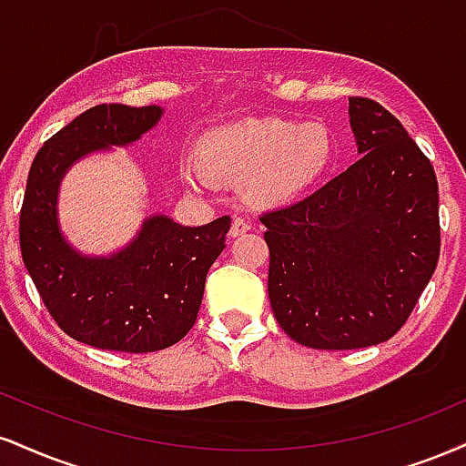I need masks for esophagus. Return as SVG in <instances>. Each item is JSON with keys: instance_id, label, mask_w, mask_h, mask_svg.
I'll list each match as a JSON object with an SVG mask.
<instances>
[{"instance_id": "esophagus-1", "label": "esophagus", "mask_w": 466, "mask_h": 466, "mask_svg": "<svg viewBox=\"0 0 466 466\" xmlns=\"http://www.w3.org/2000/svg\"><path fill=\"white\" fill-rule=\"evenodd\" d=\"M248 229H251V223L248 221V218L237 217V218H234V221H232V228H229V237H232V238L243 237V234L248 232Z\"/></svg>"}]
</instances>
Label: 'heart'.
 I'll use <instances>...</instances> for the list:
<instances>
[{"mask_svg":"<svg viewBox=\"0 0 466 466\" xmlns=\"http://www.w3.org/2000/svg\"><path fill=\"white\" fill-rule=\"evenodd\" d=\"M336 160L334 132L325 123L278 116L245 119L201 134L193 147L199 177L217 187L245 184L260 206L299 198L321 182Z\"/></svg>","mask_w":466,"mask_h":466,"instance_id":"obj_1","label":"heart"}]
</instances>
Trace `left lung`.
<instances>
[{"mask_svg": "<svg viewBox=\"0 0 466 466\" xmlns=\"http://www.w3.org/2000/svg\"><path fill=\"white\" fill-rule=\"evenodd\" d=\"M362 154L287 208L265 212L268 301L312 350H360L400 332L441 254L434 167L400 121L350 97Z\"/></svg>", "mask_w": 466, "mask_h": 466, "instance_id": "obj_1", "label": "left lung"}]
</instances>
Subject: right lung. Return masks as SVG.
<instances>
[{
    "instance_id": "obj_1",
    "label": "right lung",
    "mask_w": 466,
    "mask_h": 466,
    "mask_svg": "<svg viewBox=\"0 0 466 466\" xmlns=\"http://www.w3.org/2000/svg\"><path fill=\"white\" fill-rule=\"evenodd\" d=\"M158 106L99 104L76 116L38 149L19 215L25 268L58 328L97 350L147 354L171 347L198 319L208 268L226 248L229 217L184 228L151 217L130 248L84 258L60 237L56 193L77 158L127 145L160 119Z\"/></svg>"
}]
</instances>
